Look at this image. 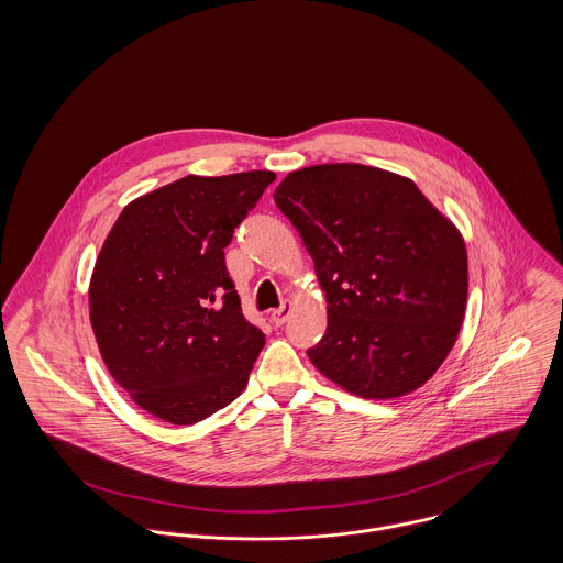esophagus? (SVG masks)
I'll return each mask as SVG.
<instances>
[{
    "mask_svg": "<svg viewBox=\"0 0 563 563\" xmlns=\"http://www.w3.org/2000/svg\"><path fill=\"white\" fill-rule=\"evenodd\" d=\"M290 314H292V306H290V303H284L279 310H275V312L271 314V322H273L275 327H282L284 322L290 319Z\"/></svg>",
    "mask_w": 563,
    "mask_h": 563,
    "instance_id": "1",
    "label": "esophagus"
}]
</instances>
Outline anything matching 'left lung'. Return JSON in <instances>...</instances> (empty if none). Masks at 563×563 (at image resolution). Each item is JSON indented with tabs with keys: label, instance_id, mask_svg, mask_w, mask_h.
I'll use <instances>...</instances> for the list:
<instances>
[{
	"label": "left lung",
	"instance_id": "left-lung-1",
	"mask_svg": "<svg viewBox=\"0 0 563 563\" xmlns=\"http://www.w3.org/2000/svg\"><path fill=\"white\" fill-rule=\"evenodd\" d=\"M327 299L308 351L329 382L362 399H399L451 353L466 314L460 230L409 177L366 164H314L275 188Z\"/></svg>",
	"mask_w": 563,
	"mask_h": 563
}]
</instances>
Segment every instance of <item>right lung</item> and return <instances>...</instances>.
<instances>
[{
	"label": "right lung",
	"mask_w": 563,
	"mask_h": 563,
	"mask_svg": "<svg viewBox=\"0 0 563 563\" xmlns=\"http://www.w3.org/2000/svg\"><path fill=\"white\" fill-rule=\"evenodd\" d=\"M273 170L188 175L130 201L97 255L88 308L101 360L130 399L170 424L234 401L264 346L223 249Z\"/></svg>",
	"instance_id": "obj_1"
}]
</instances>
